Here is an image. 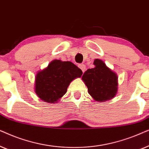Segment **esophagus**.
Masks as SVG:
<instances>
[{
	"label": "esophagus",
	"instance_id": "obj_1",
	"mask_svg": "<svg viewBox=\"0 0 149 149\" xmlns=\"http://www.w3.org/2000/svg\"><path fill=\"white\" fill-rule=\"evenodd\" d=\"M79 67L81 69V70L83 71V72H85V69H86V68H86V67H85V64H79Z\"/></svg>",
	"mask_w": 149,
	"mask_h": 149
}]
</instances>
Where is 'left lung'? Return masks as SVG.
Masks as SVG:
<instances>
[{
  "mask_svg": "<svg viewBox=\"0 0 149 149\" xmlns=\"http://www.w3.org/2000/svg\"><path fill=\"white\" fill-rule=\"evenodd\" d=\"M95 67L86 70L82 77L89 95L96 101L109 100L117 92V77L101 60H94Z\"/></svg>",
  "mask_w": 149,
  "mask_h": 149,
  "instance_id": "1",
  "label": "left lung"
}]
</instances>
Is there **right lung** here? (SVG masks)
Returning <instances> with one entry per match:
<instances>
[{
  "instance_id": "1",
  "label": "right lung",
  "mask_w": 149,
  "mask_h": 149,
  "mask_svg": "<svg viewBox=\"0 0 149 149\" xmlns=\"http://www.w3.org/2000/svg\"><path fill=\"white\" fill-rule=\"evenodd\" d=\"M82 74V70L73 63L55 60L36 74L35 92L42 100L57 102L66 93L71 81Z\"/></svg>"
}]
</instances>
